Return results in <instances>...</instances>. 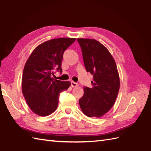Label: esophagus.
I'll return each instance as SVG.
<instances>
[{"label": "esophagus", "instance_id": "esophagus-1", "mask_svg": "<svg viewBox=\"0 0 151 151\" xmlns=\"http://www.w3.org/2000/svg\"><path fill=\"white\" fill-rule=\"evenodd\" d=\"M70 86H71V87H73V88H75V87H78L79 85H78V84H77V83L72 81L71 82H70Z\"/></svg>", "mask_w": 151, "mask_h": 151}]
</instances>
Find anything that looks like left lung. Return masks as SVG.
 I'll use <instances>...</instances> for the list:
<instances>
[{"label":"left lung","instance_id":"obj_1","mask_svg":"<svg viewBox=\"0 0 151 151\" xmlns=\"http://www.w3.org/2000/svg\"><path fill=\"white\" fill-rule=\"evenodd\" d=\"M86 71L93 76L92 88L84 87L79 99L86 116L101 117L113 106L120 87V80L114 58L103 45L93 39L78 38Z\"/></svg>","mask_w":151,"mask_h":151}]
</instances>
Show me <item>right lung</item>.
<instances>
[{
  "label": "right lung",
  "mask_w": 151,
  "mask_h": 151,
  "mask_svg": "<svg viewBox=\"0 0 151 151\" xmlns=\"http://www.w3.org/2000/svg\"><path fill=\"white\" fill-rule=\"evenodd\" d=\"M75 38H57L38 45L28 58L22 77V91L24 99L34 113L47 116L56 110L59 95L70 86L52 78L55 70L61 68L63 54L75 42Z\"/></svg>",
  "instance_id": "obj_1"
}]
</instances>
